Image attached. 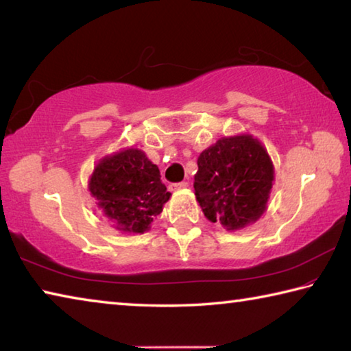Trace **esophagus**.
<instances>
[{
	"label": "esophagus",
	"mask_w": 351,
	"mask_h": 351,
	"mask_svg": "<svg viewBox=\"0 0 351 351\" xmlns=\"http://www.w3.org/2000/svg\"><path fill=\"white\" fill-rule=\"evenodd\" d=\"M187 186H189V182H186V181L171 184V190H184V189H187Z\"/></svg>",
	"instance_id": "34e87169"
}]
</instances>
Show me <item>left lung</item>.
<instances>
[{
  "mask_svg": "<svg viewBox=\"0 0 351 351\" xmlns=\"http://www.w3.org/2000/svg\"><path fill=\"white\" fill-rule=\"evenodd\" d=\"M273 182L269 152L250 133L222 136L197 156L196 201L208 221L228 232L254 224L265 213Z\"/></svg>",
  "mask_w": 351,
  "mask_h": 351,
  "instance_id": "left-lung-1",
  "label": "left lung"
}]
</instances>
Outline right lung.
<instances>
[{"mask_svg": "<svg viewBox=\"0 0 351 351\" xmlns=\"http://www.w3.org/2000/svg\"><path fill=\"white\" fill-rule=\"evenodd\" d=\"M87 189L104 218L112 221L118 232L133 234L150 230L171 196L158 165L136 147L101 158L88 176Z\"/></svg>", "mask_w": 351, "mask_h": 351, "instance_id": "obj_1", "label": "right lung"}]
</instances>
